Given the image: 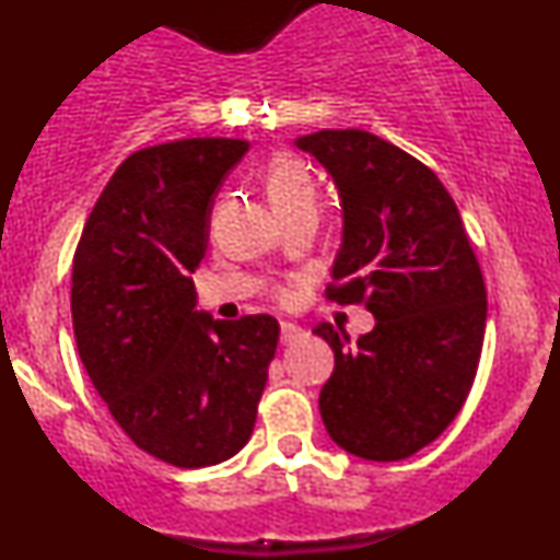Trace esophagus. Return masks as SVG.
<instances>
[{
    "instance_id": "1",
    "label": "esophagus",
    "mask_w": 560,
    "mask_h": 560,
    "mask_svg": "<svg viewBox=\"0 0 560 560\" xmlns=\"http://www.w3.org/2000/svg\"><path fill=\"white\" fill-rule=\"evenodd\" d=\"M302 337H305V331H302L298 324H289V320H281V345L300 342Z\"/></svg>"
}]
</instances>
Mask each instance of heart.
I'll use <instances>...</instances> for the list:
<instances>
[{"mask_svg":"<svg viewBox=\"0 0 560 560\" xmlns=\"http://www.w3.org/2000/svg\"><path fill=\"white\" fill-rule=\"evenodd\" d=\"M266 195L276 215L316 208V184L311 173L289 158H276L266 171Z\"/></svg>","mask_w":560,"mask_h":560,"instance_id":"heart-1","label":"heart"}]
</instances>
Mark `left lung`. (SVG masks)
Listing matches in <instances>:
<instances>
[{"mask_svg":"<svg viewBox=\"0 0 560 560\" xmlns=\"http://www.w3.org/2000/svg\"><path fill=\"white\" fill-rule=\"evenodd\" d=\"M294 144L324 165L342 205L326 298L363 302L376 318L355 347L331 324L313 329L334 350L320 419L347 453L402 460L445 432L471 392L487 324L477 255L445 186L400 147L361 128Z\"/></svg>","mask_w":560,"mask_h":560,"instance_id":"1","label":"left lung"}]
</instances>
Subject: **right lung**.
I'll return each mask as SVG.
<instances>
[{
    "label": "right lung",
    "instance_id": "obj_1",
    "mask_svg": "<svg viewBox=\"0 0 560 560\" xmlns=\"http://www.w3.org/2000/svg\"><path fill=\"white\" fill-rule=\"evenodd\" d=\"M244 139H182L118 165L83 226L70 311L79 355L118 427L178 468L247 445L279 345V320L197 311L191 273Z\"/></svg>",
    "mask_w": 560,
    "mask_h": 560
}]
</instances>
